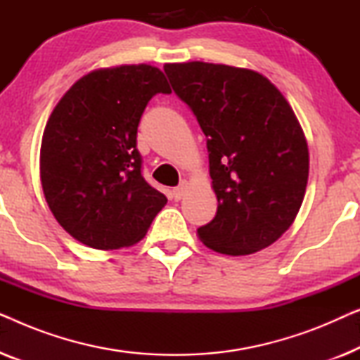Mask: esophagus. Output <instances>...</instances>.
<instances>
[{
	"instance_id": "1",
	"label": "esophagus",
	"mask_w": 360,
	"mask_h": 360,
	"mask_svg": "<svg viewBox=\"0 0 360 360\" xmlns=\"http://www.w3.org/2000/svg\"><path fill=\"white\" fill-rule=\"evenodd\" d=\"M186 188H188V181H186V180H181V181H180V185L176 186V188L174 190V193H175V198H176V200H180L181 196L185 195Z\"/></svg>"
}]
</instances>
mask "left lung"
Instances as JSON below:
<instances>
[{
	"instance_id": "obj_1",
	"label": "left lung",
	"mask_w": 360,
	"mask_h": 360,
	"mask_svg": "<svg viewBox=\"0 0 360 360\" xmlns=\"http://www.w3.org/2000/svg\"><path fill=\"white\" fill-rule=\"evenodd\" d=\"M172 88L208 137L218 211L196 231L206 248L249 255L274 244L297 218L309 154L292 106L262 73L224 63H165Z\"/></svg>"
}]
</instances>
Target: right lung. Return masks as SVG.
Here are the masks:
<instances>
[{"label": "right lung", "mask_w": 360, "mask_h": 360, "mask_svg": "<svg viewBox=\"0 0 360 360\" xmlns=\"http://www.w3.org/2000/svg\"><path fill=\"white\" fill-rule=\"evenodd\" d=\"M155 93H172L149 63L98 68L77 80L49 117L41 181L57 223L93 249L144 238L167 198L144 180L137 126Z\"/></svg>", "instance_id": "add662e5"}]
</instances>
